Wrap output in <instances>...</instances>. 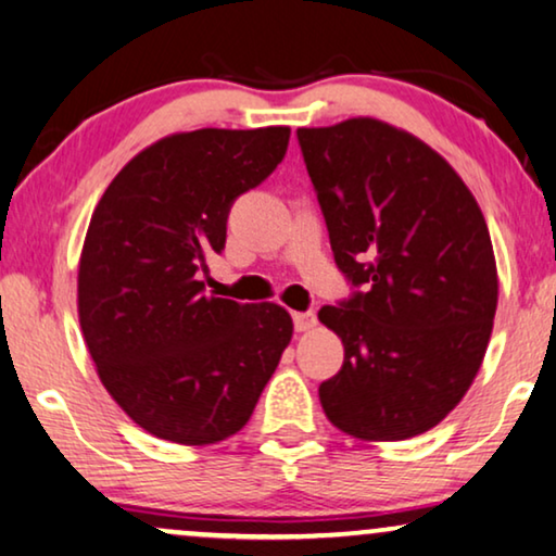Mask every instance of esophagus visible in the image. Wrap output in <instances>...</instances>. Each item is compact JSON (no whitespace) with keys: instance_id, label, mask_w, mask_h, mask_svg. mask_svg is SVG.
Returning a JSON list of instances; mask_svg holds the SVG:
<instances>
[{"instance_id":"esophagus-1","label":"esophagus","mask_w":556,"mask_h":556,"mask_svg":"<svg viewBox=\"0 0 556 556\" xmlns=\"http://www.w3.org/2000/svg\"><path fill=\"white\" fill-rule=\"evenodd\" d=\"M292 319H294V330L296 332H309V330H315V327H317V317L312 315V312H294Z\"/></svg>"}]
</instances>
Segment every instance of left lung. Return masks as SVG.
I'll return each instance as SVG.
<instances>
[{"instance_id": "left-lung-1", "label": "left lung", "mask_w": 556, "mask_h": 556, "mask_svg": "<svg viewBox=\"0 0 556 556\" xmlns=\"http://www.w3.org/2000/svg\"><path fill=\"white\" fill-rule=\"evenodd\" d=\"M334 262L355 287L319 323L345 363L319 386L325 416L359 441L431 431L486 355L498 302L489 226L431 146L378 118L300 128Z\"/></svg>"}]
</instances>
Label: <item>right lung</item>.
<instances>
[{
    "label": "right lung",
    "instance_id": "right-lung-1",
    "mask_svg": "<svg viewBox=\"0 0 556 556\" xmlns=\"http://www.w3.org/2000/svg\"><path fill=\"white\" fill-rule=\"evenodd\" d=\"M287 143V125L174 132L132 155L92 211L80 330L100 382L155 438L211 445L239 433L292 340L285 307L203 294L197 277L224 249L233 199Z\"/></svg>",
    "mask_w": 556,
    "mask_h": 556
}]
</instances>
